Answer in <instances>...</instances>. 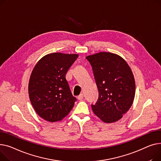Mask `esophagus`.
Masks as SVG:
<instances>
[{
	"label": "esophagus",
	"mask_w": 161,
	"mask_h": 161,
	"mask_svg": "<svg viewBox=\"0 0 161 161\" xmlns=\"http://www.w3.org/2000/svg\"><path fill=\"white\" fill-rule=\"evenodd\" d=\"M83 97H84V95H83V93H80L79 96H78V97H77V98H78V99L79 100H82V99H83Z\"/></svg>",
	"instance_id": "1"
}]
</instances>
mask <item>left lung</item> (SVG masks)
Here are the masks:
<instances>
[{
    "instance_id": "obj_1",
    "label": "left lung",
    "mask_w": 161,
    "mask_h": 161,
    "mask_svg": "<svg viewBox=\"0 0 161 161\" xmlns=\"http://www.w3.org/2000/svg\"><path fill=\"white\" fill-rule=\"evenodd\" d=\"M99 92L92 110L105 123L120 119L129 110L135 95V81L127 63L121 56L101 52L86 56Z\"/></svg>"
}]
</instances>
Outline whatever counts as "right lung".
Masks as SVG:
<instances>
[{
    "mask_svg": "<svg viewBox=\"0 0 161 161\" xmlns=\"http://www.w3.org/2000/svg\"><path fill=\"white\" fill-rule=\"evenodd\" d=\"M78 56L60 53L47 54L32 70L29 97L37 114L45 120L60 121L73 108L77 98L72 95L65 75Z\"/></svg>",
    "mask_w": 161,
    "mask_h": 161,
    "instance_id": "obj_1",
    "label": "right lung"
}]
</instances>
